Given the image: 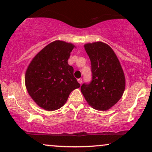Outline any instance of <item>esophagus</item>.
Masks as SVG:
<instances>
[{
  "instance_id": "obj_1",
  "label": "esophagus",
  "mask_w": 152,
  "mask_h": 152,
  "mask_svg": "<svg viewBox=\"0 0 152 152\" xmlns=\"http://www.w3.org/2000/svg\"><path fill=\"white\" fill-rule=\"evenodd\" d=\"M77 82H79V84H82V79H78V80H77Z\"/></svg>"
}]
</instances>
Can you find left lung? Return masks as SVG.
Returning <instances> with one entry per match:
<instances>
[{"mask_svg":"<svg viewBox=\"0 0 152 152\" xmlns=\"http://www.w3.org/2000/svg\"><path fill=\"white\" fill-rule=\"evenodd\" d=\"M90 58L92 81L83 84L81 91L87 103L98 111H107L121 98L125 89V76L115 53L107 43L84 45Z\"/></svg>","mask_w":152,"mask_h":152,"instance_id":"8db88e82","label":"left lung"}]
</instances>
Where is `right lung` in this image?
Returning <instances> with one entry per match:
<instances>
[{"mask_svg":"<svg viewBox=\"0 0 152 152\" xmlns=\"http://www.w3.org/2000/svg\"><path fill=\"white\" fill-rule=\"evenodd\" d=\"M75 45L57 40L35 55L27 68V91L39 107L46 111L57 110L65 104L70 93L80 88L68 59Z\"/></svg>","mask_w":152,"mask_h":152,"instance_id":"add662e5","label":"right lung"}]
</instances>
